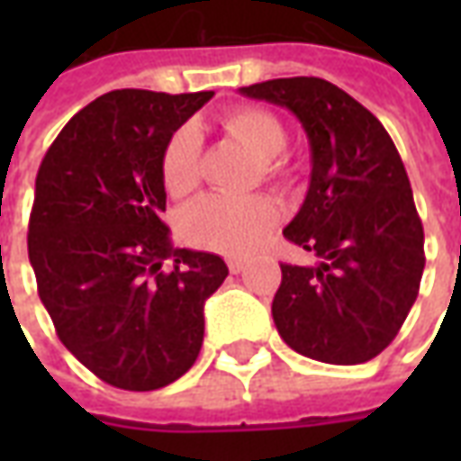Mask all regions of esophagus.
Returning a JSON list of instances; mask_svg holds the SVG:
<instances>
[{"mask_svg":"<svg viewBox=\"0 0 461 461\" xmlns=\"http://www.w3.org/2000/svg\"><path fill=\"white\" fill-rule=\"evenodd\" d=\"M227 264H230L231 274H241V271H244V267H247V264H244L241 259H230Z\"/></svg>","mask_w":461,"mask_h":461,"instance_id":"1","label":"esophagus"}]
</instances>
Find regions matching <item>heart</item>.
I'll return each instance as SVG.
<instances>
[{
  "instance_id": "b5f03b06",
  "label": "heart",
  "mask_w": 461,
  "mask_h": 461,
  "mask_svg": "<svg viewBox=\"0 0 461 461\" xmlns=\"http://www.w3.org/2000/svg\"><path fill=\"white\" fill-rule=\"evenodd\" d=\"M224 131L241 148L259 160L264 180H289V167L279 160L286 150V131L274 113L254 105H244L221 118ZM202 138L194 125H180L172 132L160 158V177L172 197H185L200 185ZM279 221L276 204L267 197H241L230 200L220 194H207L182 210L177 220L180 237L192 247L217 251L227 257H244L261 244Z\"/></svg>"
}]
</instances>
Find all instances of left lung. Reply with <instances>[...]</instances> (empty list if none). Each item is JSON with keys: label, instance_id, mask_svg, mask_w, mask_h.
<instances>
[{"label": "left lung", "instance_id": "obj_1", "mask_svg": "<svg viewBox=\"0 0 461 461\" xmlns=\"http://www.w3.org/2000/svg\"><path fill=\"white\" fill-rule=\"evenodd\" d=\"M240 94L289 108L311 148L309 192L284 237L321 261L281 264L276 330L301 356L366 363L405 323L425 269V231L395 142L353 95L316 76Z\"/></svg>", "mask_w": 461, "mask_h": 461}]
</instances>
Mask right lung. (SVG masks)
<instances>
[{"label":"right lung","instance_id":"1","mask_svg":"<svg viewBox=\"0 0 461 461\" xmlns=\"http://www.w3.org/2000/svg\"><path fill=\"white\" fill-rule=\"evenodd\" d=\"M212 95L111 91L66 122L36 175L39 299L61 343L121 390H158L194 366L204 301L230 274L217 254L172 247L160 220L162 148Z\"/></svg>","mask_w":461,"mask_h":461}]
</instances>
